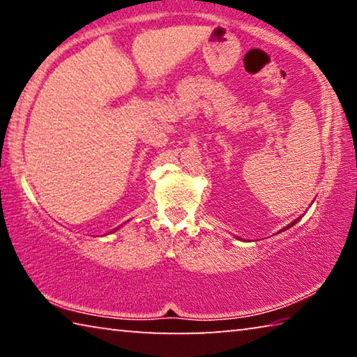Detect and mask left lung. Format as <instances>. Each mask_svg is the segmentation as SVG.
Returning a JSON list of instances; mask_svg holds the SVG:
<instances>
[{
    "mask_svg": "<svg viewBox=\"0 0 357 357\" xmlns=\"http://www.w3.org/2000/svg\"><path fill=\"white\" fill-rule=\"evenodd\" d=\"M298 220H299V219H296V220H293L291 223H289V225H288V227H285V228H283V229H280V231H285V229H288L289 227H293V225H294V223H298Z\"/></svg>",
    "mask_w": 357,
    "mask_h": 357,
    "instance_id": "left-lung-1",
    "label": "left lung"
}]
</instances>
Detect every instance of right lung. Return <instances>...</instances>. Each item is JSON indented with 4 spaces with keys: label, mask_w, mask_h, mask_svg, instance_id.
I'll return each instance as SVG.
<instances>
[{
    "label": "right lung",
    "mask_w": 357,
    "mask_h": 357,
    "mask_svg": "<svg viewBox=\"0 0 357 357\" xmlns=\"http://www.w3.org/2000/svg\"><path fill=\"white\" fill-rule=\"evenodd\" d=\"M116 229H118V228H114V229H113V231H116Z\"/></svg>",
    "instance_id": "obj_1"
}]
</instances>
